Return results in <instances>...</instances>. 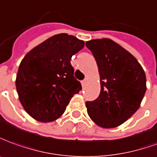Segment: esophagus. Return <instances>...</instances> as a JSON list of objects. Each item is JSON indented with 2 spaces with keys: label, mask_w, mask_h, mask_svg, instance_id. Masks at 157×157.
I'll list each match as a JSON object with an SVG mask.
<instances>
[{
  "label": "esophagus",
  "mask_w": 157,
  "mask_h": 157,
  "mask_svg": "<svg viewBox=\"0 0 157 157\" xmlns=\"http://www.w3.org/2000/svg\"><path fill=\"white\" fill-rule=\"evenodd\" d=\"M86 82H87V79H84V80H82L81 81V84H82V85L84 86V84H86Z\"/></svg>",
  "instance_id": "esophagus-1"
}]
</instances>
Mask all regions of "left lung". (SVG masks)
Returning a JSON list of instances; mask_svg holds the SVG:
<instances>
[{
  "label": "left lung",
  "mask_w": 157,
  "mask_h": 157,
  "mask_svg": "<svg viewBox=\"0 0 157 157\" xmlns=\"http://www.w3.org/2000/svg\"><path fill=\"white\" fill-rule=\"evenodd\" d=\"M97 63L101 93L86 101L89 116L98 126L111 128L126 122L137 111L146 90L142 67L132 54L110 39L85 43Z\"/></svg>",
  "instance_id": "left-lung-1"
}]
</instances>
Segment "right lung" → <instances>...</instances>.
Masks as SVG:
<instances>
[{
    "label": "right lung",
    "instance_id": "add662e5",
    "mask_svg": "<svg viewBox=\"0 0 157 157\" xmlns=\"http://www.w3.org/2000/svg\"><path fill=\"white\" fill-rule=\"evenodd\" d=\"M84 46V41L73 35L56 34L23 57L17 74V91L33 118L42 123L58 118L73 94L82 90L70 61Z\"/></svg>",
    "mask_w": 157,
    "mask_h": 157
}]
</instances>
